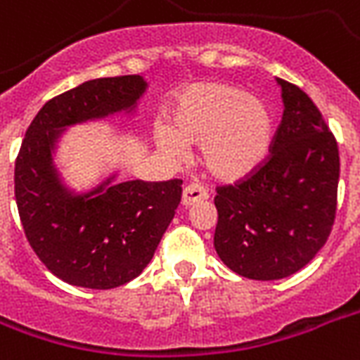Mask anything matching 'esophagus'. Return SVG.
Masks as SVG:
<instances>
[{
    "mask_svg": "<svg viewBox=\"0 0 360 360\" xmlns=\"http://www.w3.org/2000/svg\"><path fill=\"white\" fill-rule=\"evenodd\" d=\"M207 198V192L198 185H186L183 188V196H181V204L185 205V207H191L196 202H204Z\"/></svg>",
    "mask_w": 360,
    "mask_h": 360,
    "instance_id": "1",
    "label": "esophagus"
}]
</instances>
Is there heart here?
Segmentation results:
<instances>
[{
	"instance_id": "heart-1",
	"label": "heart",
	"mask_w": 360,
	"mask_h": 360,
	"mask_svg": "<svg viewBox=\"0 0 360 360\" xmlns=\"http://www.w3.org/2000/svg\"><path fill=\"white\" fill-rule=\"evenodd\" d=\"M274 141L270 111L224 82H198L175 96L169 128L156 130L158 149L183 156L200 145V162L224 183L247 179L268 158Z\"/></svg>"
}]
</instances>
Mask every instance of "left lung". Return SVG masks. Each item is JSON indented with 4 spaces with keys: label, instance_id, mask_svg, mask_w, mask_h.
Listing matches in <instances>:
<instances>
[{
    "label": "left lung",
    "instance_id": "obj_1",
    "mask_svg": "<svg viewBox=\"0 0 360 360\" xmlns=\"http://www.w3.org/2000/svg\"><path fill=\"white\" fill-rule=\"evenodd\" d=\"M283 117L271 155L238 185L219 186L213 245L243 278H289L325 245L338 196V143L309 96L278 79Z\"/></svg>",
    "mask_w": 360,
    "mask_h": 360
}]
</instances>
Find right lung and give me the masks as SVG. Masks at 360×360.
Returning <instances> with one entry per match:
<instances>
[{"mask_svg": "<svg viewBox=\"0 0 360 360\" xmlns=\"http://www.w3.org/2000/svg\"><path fill=\"white\" fill-rule=\"evenodd\" d=\"M147 90L141 75L92 79L41 107L15 164L22 226L39 260L58 279L84 289H115L149 264L181 202V179L117 181L109 174L77 192L54 162L71 126L134 115Z\"/></svg>", "mask_w": 360, "mask_h": 360, "instance_id": "obj_1", "label": "right lung"}]
</instances>
